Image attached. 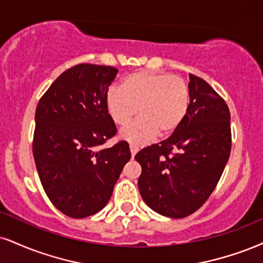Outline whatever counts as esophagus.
<instances>
[{"mask_svg":"<svg viewBox=\"0 0 263 263\" xmlns=\"http://www.w3.org/2000/svg\"><path fill=\"white\" fill-rule=\"evenodd\" d=\"M129 151H131V156H132V158H134L136 156V153L138 152V147H136V145L131 144V145H129Z\"/></svg>","mask_w":263,"mask_h":263,"instance_id":"esophagus-1","label":"esophagus"}]
</instances>
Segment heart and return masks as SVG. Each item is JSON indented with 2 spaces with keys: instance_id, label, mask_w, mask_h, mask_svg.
<instances>
[{
  "instance_id": "b5f03b06",
  "label": "heart",
  "mask_w": 263,
  "mask_h": 263,
  "mask_svg": "<svg viewBox=\"0 0 263 263\" xmlns=\"http://www.w3.org/2000/svg\"><path fill=\"white\" fill-rule=\"evenodd\" d=\"M190 104L186 82L178 76L140 71L123 78L121 89L106 93L107 114L116 125L125 126L137 114L140 118L120 132L134 145H143L158 135H172L179 128Z\"/></svg>"
}]
</instances>
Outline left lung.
Here are the masks:
<instances>
[{
	"label": "left lung",
	"instance_id": "8db88e82",
	"mask_svg": "<svg viewBox=\"0 0 263 263\" xmlns=\"http://www.w3.org/2000/svg\"><path fill=\"white\" fill-rule=\"evenodd\" d=\"M186 118L165 141L136 154L138 190L148 207L167 218L196 212L216 189L232 148L230 112L207 82L190 74Z\"/></svg>",
	"mask_w": 263,
	"mask_h": 263
}]
</instances>
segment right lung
Returning a JSON list of instances; mask_svg holds the SVG:
<instances>
[{"instance_id":"add662e5","label":"right lung","mask_w":263,"mask_h":263,"mask_svg":"<svg viewBox=\"0 0 263 263\" xmlns=\"http://www.w3.org/2000/svg\"><path fill=\"white\" fill-rule=\"evenodd\" d=\"M118 72L111 66H74L36 106L33 154L41 185L52 204L76 219L105 207L131 158L125 141L100 148L116 134L105 97Z\"/></svg>"}]
</instances>
